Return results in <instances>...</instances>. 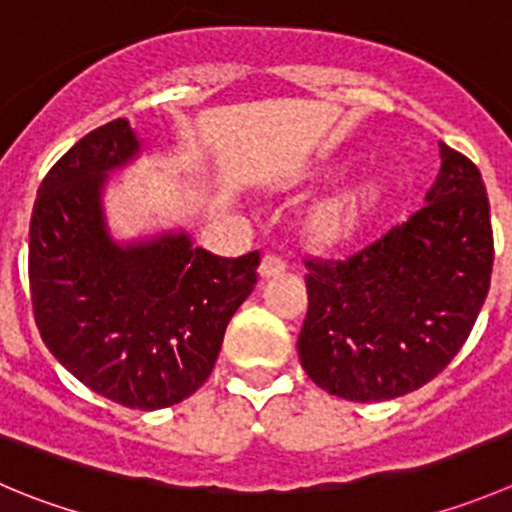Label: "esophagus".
<instances>
[{"mask_svg": "<svg viewBox=\"0 0 512 512\" xmlns=\"http://www.w3.org/2000/svg\"><path fill=\"white\" fill-rule=\"evenodd\" d=\"M285 270H287V265H285V260H282V257H277V255H265V257H262L260 275L265 277V280L282 275V272H285Z\"/></svg>", "mask_w": 512, "mask_h": 512, "instance_id": "34e87169", "label": "esophagus"}]
</instances>
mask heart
Here are the masks:
<instances>
[{
  "instance_id": "1",
  "label": "heart",
  "mask_w": 512,
  "mask_h": 512,
  "mask_svg": "<svg viewBox=\"0 0 512 512\" xmlns=\"http://www.w3.org/2000/svg\"><path fill=\"white\" fill-rule=\"evenodd\" d=\"M377 200L375 185H350L320 197L307 212V227L320 242H340L355 235Z\"/></svg>"
}]
</instances>
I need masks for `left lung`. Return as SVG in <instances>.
Returning a JSON list of instances; mask_svg holds the SVG:
<instances>
[{"instance_id": "8db88e82", "label": "left lung", "mask_w": 512, "mask_h": 512, "mask_svg": "<svg viewBox=\"0 0 512 512\" xmlns=\"http://www.w3.org/2000/svg\"><path fill=\"white\" fill-rule=\"evenodd\" d=\"M425 205L345 260H307L297 352L317 388L382 403L458 355L490 290L493 230L478 167L440 142Z\"/></svg>"}]
</instances>
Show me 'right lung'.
Returning a JSON list of instances; mask_svg holds the SVG:
<instances>
[{"mask_svg": "<svg viewBox=\"0 0 512 512\" xmlns=\"http://www.w3.org/2000/svg\"><path fill=\"white\" fill-rule=\"evenodd\" d=\"M142 155L130 119H114L49 170L29 225V287L44 345L79 382L124 408L160 410L210 377L260 252L217 257L185 227L114 235L109 180Z\"/></svg>", "mask_w": 512, "mask_h": 512, "instance_id": "obj_1", "label": "right lung"}]
</instances>
